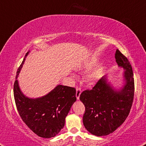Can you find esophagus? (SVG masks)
I'll return each instance as SVG.
<instances>
[{"mask_svg":"<svg viewBox=\"0 0 146 146\" xmlns=\"http://www.w3.org/2000/svg\"><path fill=\"white\" fill-rule=\"evenodd\" d=\"M80 94H81V90H80V88H77V90H76V98H77V100H79Z\"/></svg>","mask_w":146,"mask_h":146,"instance_id":"1","label":"esophagus"}]
</instances>
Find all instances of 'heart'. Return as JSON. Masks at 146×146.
<instances>
[{
	"label": "heart",
	"instance_id": "1",
	"mask_svg": "<svg viewBox=\"0 0 146 146\" xmlns=\"http://www.w3.org/2000/svg\"><path fill=\"white\" fill-rule=\"evenodd\" d=\"M97 62V59L96 58H92V59H90L88 61V63H87V66H91L92 65L96 64V62ZM100 72V69H95L94 71H93L92 73H91L90 75H88V78L90 79H94L96 77V76L98 75V73Z\"/></svg>",
	"mask_w": 146,
	"mask_h": 146
}]
</instances>
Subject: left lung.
<instances>
[{"instance_id": "8db88e82", "label": "left lung", "mask_w": 146, "mask_h": 146, "mask_svg": "<svg viewBox=\"0 0 146 146\" xmlns=\"http://www.w3.org/2000/svg\"><path fill=\"white\" fill-rule=\"evenodd\" d=\"M115 58L119 67L125 69L123 88L116 90L105 75L92 90H84L80 95V100L85 106L82 119L84 127L97 136H107L120 127L129 115L133 102L134 80L131 65L118 49Z\"/></svg>"}]
</instances>
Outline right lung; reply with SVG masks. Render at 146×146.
I'll list each match as a JSON object with an SVG mask.
<instances>
[{
    "instance_id": "1",
    "label": "right lung",
    "mask_w": 146,
    "mask_h": 146,
    "mask_svg": "<svg viewBox=\"0 0 146 146\" xmlns=\"http://www.w3.org/2000/svg\"><path fill=\"white\" fill-rule=\"evenodd\" d=\"M29 52L17 71L14 84L15 102L25 125L38 136L50 138L57 135L64 128L66 117L77 100L76 90L59 84L44 96L35 99L25 96L19 88L17 79Z\"/></svg>"
}]
</instances>
